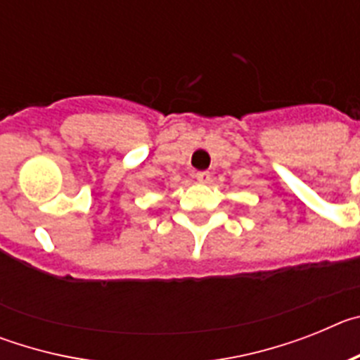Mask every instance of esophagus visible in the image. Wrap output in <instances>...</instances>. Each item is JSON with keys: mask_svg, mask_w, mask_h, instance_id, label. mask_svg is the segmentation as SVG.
Returning a JSON list of instances; mask_svg holds the SVG:
<instances>
[{"mask_svg": "<svg viewBox=\"0 0 360 360\" xmlns=\"http://www.w3.org/2000/svg\"><path fill=\"white\" fill-rule=\"evenodd\" d=\"M195 178L200 184H207L209 180H211V173H209V171H198V173L195 174Z\"/></svg>", "mask_w": 360, "mask_h": 360, "instance_id": "esophagus-1", "label": "esophagus"}]
</instances>
